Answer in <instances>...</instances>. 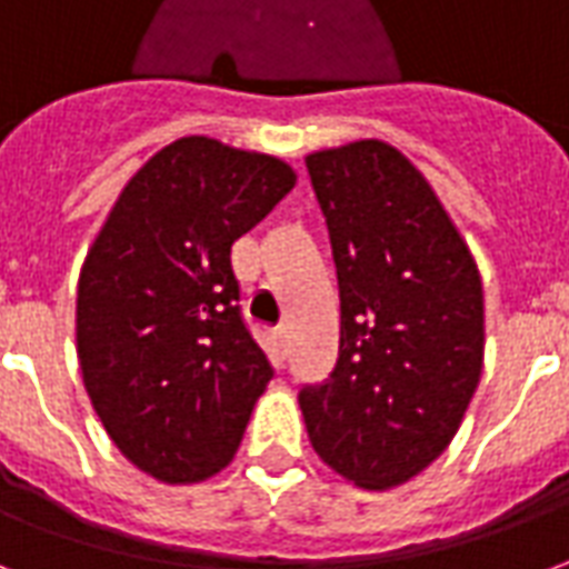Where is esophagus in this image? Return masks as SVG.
<instances>
[{
    "label": "esophagus",
    "mask_w": 569,
    "mask_h": 569,
    "mask_svg": "<svg viewBox=\"0 0 569 569\" xmlns=\"http://www.w3.org/2000/svg\"><path fill=\"white\" fill-rule=\"evenodd\" d=\"M276 346H279V355H284V346H288V327H279V330H276Z\"/></svg>",
    "instance_id": "1"
}]
</instances>
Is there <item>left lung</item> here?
<instances>
[{
  "label": "left lung",
  "mask_w": 569,
  "mask_h": 569,
  "mask_svg": "<svg viewBox=\"0 0 569 569\" xmlns=\"http://www.w3.org/2000/svg\"><path fill=\"white\" fill-rule=\"evenodd\" d=\"M339 279V360L302 388L309 442L363 491L449 449L482 379L485 293L470 244L412 160L381 139L306 157Z\"/></svg>",
  "instance_id": "left-lung-1"
}]
</instances>
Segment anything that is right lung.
I'll use <instances>...</instances> for the list:
<instances>
[{
  "instance_id": "obj_1",
  "label": "right lung",
  "mask_w": 569,
  "mask_h": 569,
  "mask_svg": "<svg viewBox=\"0 0 569 569\" xmlns=\"http://www.w3.org/2000/svg\"><path fill=\"white\" fill-rule=\"evenodd\" d=\"M293 184L281 157L184 136L123 184L87 251L74 302L87 397L157 482L221 472L267 391L272 367L239 318L230 248Z\"/></svg>"
}]
</instances>
